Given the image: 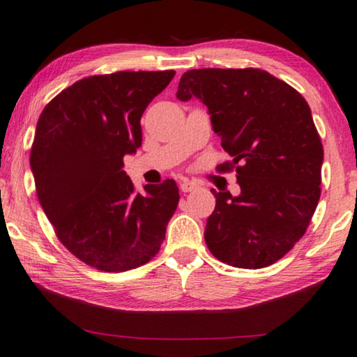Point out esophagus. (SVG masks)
I'll list each match as a JSON object with an SVG mask.
<instances>
[{
  "label": "esophagus",
  "instance_id": "34e87169",
  "mask_svg": "<svg viewBox=\"0 0 357 357\" xmlns=\"http://www.w3.org/2000/svg\"><path fill=\"white\" fill-rule=\"evenodd\" d=\"M197 187H198V184L193 183V181H190V179H183L179 183V189L183 192H192V190H195Z\"/></svg>",
  "mask_w": 357,
  "mask_h": 357
}]
</instances>
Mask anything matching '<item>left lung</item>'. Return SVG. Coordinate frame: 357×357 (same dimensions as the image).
I'll use <instances>...</instances> for the list:
<instances>
[{
  "mask_svg": "<svg viewBox=\"0 0 357 357\" xmlns=\"http://www.w3.org/2000/svg\"><path fill=\"white\" fill-rule=\"evenodd\" d=\"M176 96L203 101L236 170L241 195L217 192L204 241L237 268L280 261L304 236L320 199L323 145L307 101L261 68H199L181 76Z\"/></svg>",
  "mask_w": 357,
  "mask_h": 357,
  "instance_id": "obj_1",
  "label": "left lung"
}]
</instances>
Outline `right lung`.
Returning <instances> with one entry per match:
<instances>
[{"label":"right lung","instance_id":"1","mask_svg":"<svg viewBox=\"0 0 357 357\" xmlns=\"http://www.w3.org/2000/svg\"><path fill=\"white\" fill-rule=\"evenodd\" d=\"M174 70L116 71L76 81L38 116L31 168L62 245L84 264L121 273L158 255L179 201L167 179L137 193L123 158L142 145L140 119Z\"/></svg>","mask_w":357,"mask_h":357}]
</instances>
